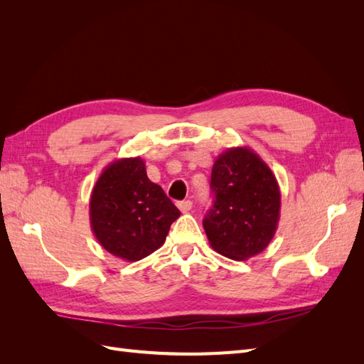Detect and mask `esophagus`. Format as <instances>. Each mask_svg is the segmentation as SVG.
I'll list each match as a JSON object with an SVG mask.
<instances>
[{"instance_id":"esophagus-1","label":"esophagus","mask_w":364,"mask_h":364,"mask_svg":"<svg viewBox=\"0 0 364 364\" xmlns=\"http://www.w3.org/2000/svg\"><path fill=\"white\" fill-rule=\"evenodd\" d=\"M178 208L181 209V213H188V211H191L193 202L191 200H182V202L178 203Z\"/></svg>"}]
</instances>
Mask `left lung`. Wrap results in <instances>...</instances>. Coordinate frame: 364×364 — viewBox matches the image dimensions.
Instances as JSON below:
<instances>
[{
  "label": "left lung",
  "instance_id": "8db88e82",
  "mask_svg": "<svg viewBox=\"0 0 364 364\" xmlns=\"http://www.w3.org/2000/svg\"><path fill=\"white\" fill-rule=\"evenodd\" d=\"M214 205L203 218L211 247L245 261L269 246L278 229L281 193L274 174L249 147L220 155L211 171Z\"/></svg>",
  "mask_w": 364,
  "mask_h": 364
}]
</instances>
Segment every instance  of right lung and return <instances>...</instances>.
I'll return each mask as SVG.
<instances>
[{
  "mask_svg": "<svg viewBox=\"0 0 364 364\" xmlns=\"http://www.w3.org/2000/svg\"><path fill=\"white\" fill-rule=\"evenodd\" d=\"M181 211L147 178L139 156L111 162L97 179L90 200L95 238L109 253L129 262L158 250Z\"/></svg>",
  "mask_w": 364,
  "mask_h": 364,
  "instance_id": "1",
  "label": "right lung"
}]
</instances>
